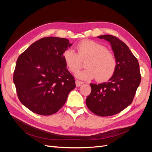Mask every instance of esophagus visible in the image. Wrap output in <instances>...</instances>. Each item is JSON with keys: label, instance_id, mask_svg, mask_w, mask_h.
I'll return each instance as SVG.
<instances>
[{"label": "esophagus", "instance_id": "esophagus-1", "mask_svg": "<svg viewBox=\"0 0 152 152\" xmlns=\"http://www.w3.org/2000/svg\"><path fill=\"white\" fill-rule=\"evenodd\" d=\"M75 84H76V86H77V87H79V86H80L81 85L83 84L84 82H81V81H80V80H76Z\"/></svg>", "mask_w": 152, "mask_h": 152}]
</instances>
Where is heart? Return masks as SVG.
<instances>
[{
    "mask_svg": "<svg viewBox=\"0 0 152 152\" xmlns=\"http://www.w3.org/2000/svg\"><path fill=\"white\" fill-rule=\"evenodd\" d=\"M77 53L69 48L63 52V57L68 70L76 73L82 67V61L87 59V68L77 73L80 79L89 80L97 78L99 82H105L111 78L117 68L114 54L104 45L91 40H82L77 45Z\"/></svg>",
    "mask_w": 152,
    "mask_h": 152,
    "instance_id": "b5f03b06",
    "label": "heart"
}]
</instances>
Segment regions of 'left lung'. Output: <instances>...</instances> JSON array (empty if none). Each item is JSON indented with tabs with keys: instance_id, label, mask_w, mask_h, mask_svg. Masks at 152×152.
<instances>
[{
	"instance_id": "left-lung-1",
	"label": "left lung",
	"mask_w": 152,
	"mask_h": 152,
	"mask_svg": "<svg viewBox=\"0 0 152 152\" xmlns=\"http://www.w3.org/2000/svg\"><path fill=\"white\" fill-rule=\"evenodd\" d=\"M111 44L117 59V68L109 82L90 84L91 93L86 99L91 111L101 117L120 113L132 102L141 82L139 63L127 45L112 35L98 36Z\"/></svg>"
}]
</instances>
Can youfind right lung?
I'll list each match as a JSON object with an SVG mask.
<instances>
[{
  "mask_svg": "<svg viewBox=\"0 0 152 152\" xmlns=\"http://www.w3.org/2000/svg\"><path fill=\"white\" fill-rule=\"evenodd\" d=\"M71 45L65 38L44 37L18 57L13 82L18 99L31 112L41 115L56 113L75 88V78L63 57Z\"/></svg>",
  "mask_w": 152,
  "mask_h": 152,
  "instance_id": "add662e5",
  "label": "right lung"
}]
</instances>
